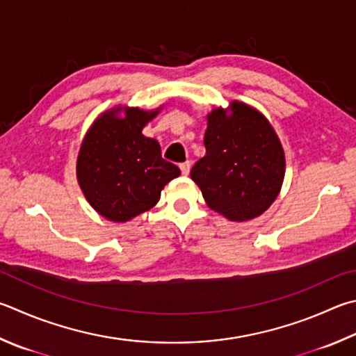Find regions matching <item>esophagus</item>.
Returning a JSON list of instances; mask_svg holds the SVG:
<instances>
[{"label":"esophagus","mask_w":356,"mask_h":356,"mask_svg":"<svg viewBox=\"0 0 356 356\" xmlns=\"http://www.w3.org/2000/svg\"><path fill=\"white\" fill-rule=\"evenodd\" d=\"M190 168H191V163H190V161H184V163H180V171H182L184 176H188Z\"/></svg>","instance_id":"esophagus-1"}]
</instances>
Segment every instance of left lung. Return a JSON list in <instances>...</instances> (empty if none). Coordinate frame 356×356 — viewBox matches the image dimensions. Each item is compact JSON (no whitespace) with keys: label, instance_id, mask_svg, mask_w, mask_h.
Wrapping results in <instances>:
<instances>
[{"label":"left lung","instance_id":"1","mask_svg":"<svg viewBox=\"0 0 356 356\" xmlns=\"http://www.w3.org/2000/svg\"><path fill=\"white\" fill-rule=\"evenodd\" d=\"M204 145L190 176L207 205L240 222L266 211L285 177V152L266 116L240 101L213 108Z\"/></svg>","mask_w":356,"mask_h":356}]
</instances>
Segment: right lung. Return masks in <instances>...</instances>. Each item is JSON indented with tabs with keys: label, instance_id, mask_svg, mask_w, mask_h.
I'll list each match as a JSON object with an SVG mask.
<instances>
[{
	"label": "right lung",
	"instance_id": "obj_1",
	"mask_svg": "<svg viewBox=\"0 0 356 356\" xmlns=\"http://www.w3.org/2000/svg\"><path fill=\"white\" fill-rule=\"evenodd\" d=\"M159 112L113 107L95 120L82 140L77 182L88 204L108 221L126 222L152 209L163 186L179 177V168L161 159L159 141L141 134Z\"/></svg>",
	"mask_w": 356,
	"mask_h": 356
}]
</instances>
